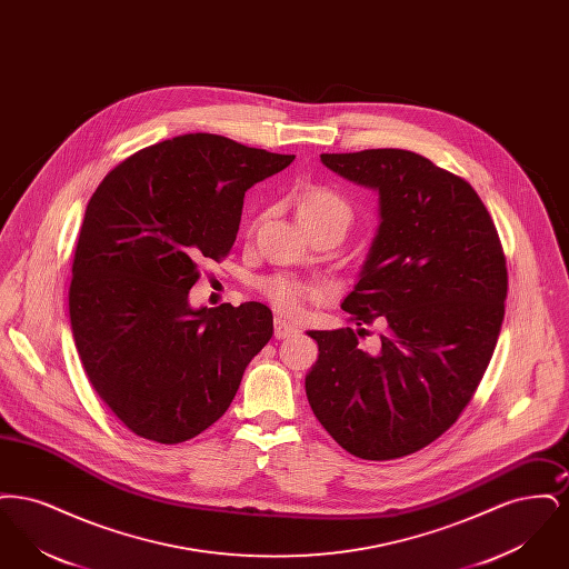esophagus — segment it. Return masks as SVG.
Returning a JSON list of instances; mask_svg holds the SVG:
<instances>
[{"instance_id": "34e87169", "label": "esophagus", "mask_w": 569, "mask_h": 569, "mask_svg": "<svg viewBox=\"0 0 569 569\" xmlns=\"http://www.w3.org/2000/svg\"><path fill=\"white\" fill-rule=\"evenodd\" d=\"M297 328L295 325H290V322H286V320H281V318H277L274 320V337L277 339H290V337H297Z\"/></svg>"}]
</instances>
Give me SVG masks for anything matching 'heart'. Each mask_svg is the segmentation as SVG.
Segmentation results:
<instances>
[{
  "label": "heart",
  "mask_w": 569,
  "mask_h": 569,
  "mask_svg": "<svg viewBox=\"0 0 569 569\" xmlns=\"http://www.w3.org/2000/svg\"><path fill=\"white\" fill-rule=\"evenodd\" d=\"M298 217L307 230L320 223H339L348 230L352 223L353 209L341 193L330 188H313L300 200ZM260 290L271 300L274 309L288 316H297L305 298L318 297V290L288 277H267L260 281Z\"/></svg>",
  "instance_id": "heart-1"
}]
</instances>
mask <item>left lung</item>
I'll return each mask as SVG.
<instances>
[{
	"mask_svg": "<svg viewBox=\"0 0 569 569\" xmlns=\"http://www.w3.org/2000/svg\"><path fill=\"white\" fill-rule=\"evenodd\" d=\"M320 158L379 191L381 223L341 302L358 330H309L320 356L307 399L353 457L401 459L446 433L485 378L506 313V253L480 196L431 160L403 149ZM373 323L385 332L369 355L357 337Z\"/></svg>",
	"mask_w": 569,
	"mask_h": 569,
	"instance_id": "8db88e82",
	"label": "left lung"
}]
</instances>
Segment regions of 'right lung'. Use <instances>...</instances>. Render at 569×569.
Masks as SVG:
<instances>
[{"mask_svg":"<svg viewBox=\"0 0 569 569\" xmlns=\"http://www.w3.org/2000/svg\"><path fill=\"white\" fill-rule=\"evenodd\" d=\"M217 134H183L114 166L72 262L70 325L89 383L138 437L181 443L217 422L272 337L262 302L191 309L204 260L237 241L244 191L288 168Z\"/></svg>","mask_w":569,"mask_h":569,"instance_id":"add662e5","label":"right lung"}]
</instances>
